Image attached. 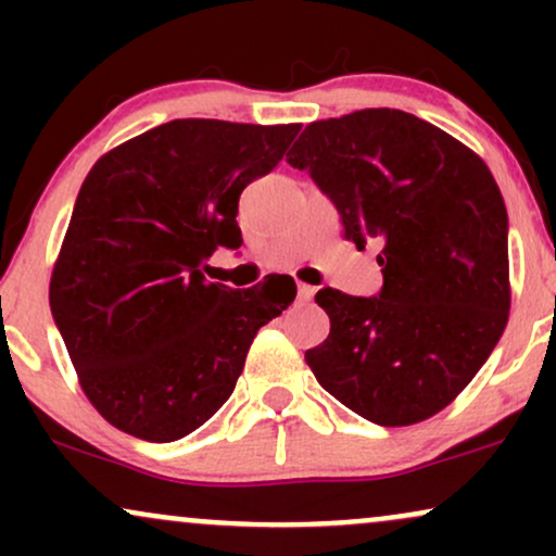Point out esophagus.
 Returning a JSON list of instances; mask_svg holds the SVG:
<instances>
[{
    "mask_svg": "<svg viewBox=\"0 0 556 556\" xmlns=\"http://www.w3.org/2000/svg\"><path fill=\"white\" fill-rule=\"evenodd\" d=\"M314 295H316V287H311V285H298V298H300V300H314Z\"/></svg>",
    "mask_w": 556,
    "mask_h": 556,
    "instance_id": "34e87169",
    "label": "esophagus"
}]
</instances>
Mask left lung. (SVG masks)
Listing matches in <instances>:
<instances>
[{"label": "left lung", "mask_w": 556, "mask_h": 556, "mask_svg": "<svg viewBox=\"0 0 556 556\" xmlns=\"http://www.w3.org/2000/svg\"><path fill=\"white\" fill-rule=\"evenodd\" d=\"M287 162L308 169L344 240H376L379 298L318 290L331 329L305 363L331 397L379 426L444 410L509 318L507 208L476 151L400 110L305 125Z\"/></svg>", "instance_id": "8db88e82"}]
</instances>
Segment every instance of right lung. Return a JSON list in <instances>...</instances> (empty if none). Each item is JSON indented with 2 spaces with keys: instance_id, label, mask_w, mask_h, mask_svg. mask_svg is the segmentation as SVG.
<instances>
[{
  "instance_id": "1",
  "label": "right lung",
  "mask_w": 556,
  "mask_h": 556,
  "mask_svg": "<svg viewBox=\"0 0 556 556\" xmlns=\"http://www.w3.org/2000/svg\"><path fill=\"white\" fill-rule=\"evenodd\" d=\"M300 125L172 119L93 164L54 261L49 305L80 389L114 429L175 442L225 405L253 337L295 282H206L238 248L242 188L282 162Z\"/></svg>"
}]
</instances>
